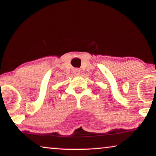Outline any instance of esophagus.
Segmentation results:
<instances>
[{
	"instance_id": "1",
	"label": "esophagus",
	"mask_w": 156,
	"mask_h": 156,
	"mask_svg": "<svg viewBox=\"0 0 156 156\" xmlns=\"http://www.w3.org/2000/svg\"><path fill=\"white\" fill-rule=\"evenodd\" d=\"M73 73L76 76H78V75H80V71L78 69H74V70H73Z\"/></svg>"
}]
</instances>
